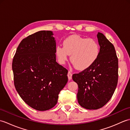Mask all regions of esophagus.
I'll use <instances>...</instances> for the list:
<instances>
[{
  "label": "esophagus",
  "mask_w": 130,
  "mask_h": 130,
  "mask_svg": "<svg viewBox=\"0 0 130 130\" xmlns=\"http://www.w3.org/2000/svg\"><path fill=\"white\" fill-rule=\"evenodd\" d=\"M72 75L73 74H71L70 71H69L68 73V77L69 80H71V79H72Z\"/></svg>",
  "instance_id": "34e87169"
}]
</instances>
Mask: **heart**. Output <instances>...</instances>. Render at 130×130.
<instances>
[{"label":"heart","instance_id":"heart-1","mask_svg":"<svg viewBox=\"0 0 130 130\" xmlns=\"http://www.w3.org/2000/svg\"><path fill=\"white\" fill-rule=\"evenodd\" d=\"M63 47L57 46L55 53L61 64H64L70 55V61L77 69L83 70L90 67L98 59L100 47L96 40L74 35L63 41Z\"/></svg>","mask_w":130,"mask_h":130}]
</instances>
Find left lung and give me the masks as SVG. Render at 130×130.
I'll use <instances>...</instances> for the list:
<instances>
[{
    "instance_id": "1",
    "label": "left lung",
    "mask_w": 130,
    "mask_h": 130,
    "mask_svg": "<svg viewBox=\"0 0 130 130\" xmlns=\"http://www.w3.org/2000/svg\"><path fill=\"white\" fill-rule=\"evenodd\" d=\"M100 53L95 63L73 80L78 85L79 104L87 109L103 107L111 98L118 83V58L114 46L102 33L97 35Z\"/></svg>"
}]
</instances>
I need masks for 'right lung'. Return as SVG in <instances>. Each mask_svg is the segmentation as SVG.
I'll list each match as a JSON object with an SVG mask.
<instances>
[{
	"mask_svg": "<svg viewBox=\"0 0 130 130\" xmlns=\"http://www.w3.org/2000/svg\"><path fill=\"white\" fill-rule=\"evenodd\" d=\"M51 31H41L24 38L13 57L17 92L26 104L43 111L57 104L67 84L68 71L56 61V41Z\"/></svg>",
	"mask_w": 130,
	"mask_h": 130,
	"instance_id": "obj_1",
	"label": "right lung"
}]
</instances>
